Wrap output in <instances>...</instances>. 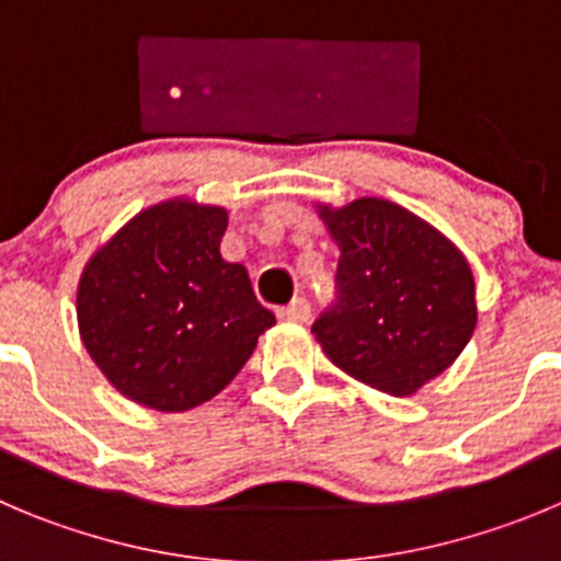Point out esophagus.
I'll list each match as a JSON object with an SVG mask.
<instances>
[{
    "mask_svg": "<svg viewBox=\"0 0 561 561\" xmlns=\"http://www.w3.org/2000/svg\"><path fill=\"white\" fill-rule=\"evenodd\" d=\"M276 316H279V321H290V323L307 321V318H310V301H307V298H293L290 305L276 310Z\"/></svg>",
    "mask_w": 561,
    "mask_h": 561,
    "instance_id": "1",
    "label": "esophagus"
}]
</instances>
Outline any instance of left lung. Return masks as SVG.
<instances>
[{
	"instance_id": "8db88e82",
	"label": "left lung",
	"mask_w": 561,
	"mask_h": 561,
	"mask_svg": "<svg viewBox=\"0 0 561 561\" xmlns=\"http://www.w3.org/2000/svg\"><path fill=\"white\" fill-rule=\"evenodd\" d=\"M321 218L340 249L334 301L312 323L323 354L354 379L410 396L462 354L476 329V285L462 251L385 198Z\"/></svg>"
}]
</instances>
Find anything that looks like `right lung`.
<instances>
[{
    "mask_svg": "<svg viewBox=\"0 0 561 561\" xmlns=\"http://www.w3.org/2000/svg\"><path fill=\"white\" fill-rule=\"evenodd\" d=\"M227 209L174 198L144 209L85 265L82 343L135 404L182 412L238 376L276 323L240 263L221 256Z\"/></svg>",
    "mask_w": 561,
    "mask_h": 561,
    "instance_id": "1",
    "label": "right lung"
}]
</instances>
